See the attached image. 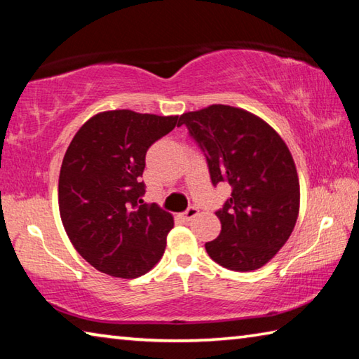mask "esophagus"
Returning <instances> with one entry per match:
<instances>
[{"instance_id": "esophagus-1", "label": "esophagus", "mask_w": 359, "mask_h": 359, "mask_svg": "<svg viewBox=\"0 0 359 359\" xmlns=\"http://www.w3.org/2000/svg\"><path fill=\"white\" fill-rule=\"evenodd\" d=\"M198 212H199V210H198L196 208H190L187 212H184V214L180 215V218H182V220H184V222H190L191 218H194V217L198 215Z\"/></svg>"}]
</instances>
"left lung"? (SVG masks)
<instances>
[{"label": "left lung", "instance_id": "left-lung-1", "mask_svg": "<svg viewBox=\"0 0 359 359\" xmlns=\"http://www.w3.org/2000/svg\"><path fill=\"white\" fill-rule=\"evenodd\" d=\"M208 156L212 184L233 188L217 212L220 236L205 244L209 257L236 272L259 269L276 257L299 215V179L280 135L241 107L212 104L179 118Z\"/></svg>", "mask_w": 359, "mask_h": 359}]
</instances>
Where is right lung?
I'll return each instance as SVG.
<instances>
[{
	"label": "right lung",
	"mask_w": 359,
	"mask_h": 359,
	"mask_svg": "<svg viewBox=\"0 0 359 359\" xmlns=\"http://www.w3.org/2000/svg\"><path fill=\"white\" fill-rule=\"evenodd\" d=\"M179 115L104 111L79 128L58 179V208L77 253L102 274L136 278L161 259L174 226L169 212L144 203L141 182L151 144Z\"/></svg>",
	"instance_id": "1"
}]
</instances>
